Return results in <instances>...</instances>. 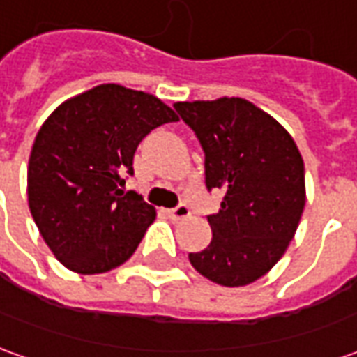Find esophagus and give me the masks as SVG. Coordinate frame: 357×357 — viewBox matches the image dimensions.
Instances as JSON below:
<instances>
[{
  "instance_id": "34e87169",
  "label": "esophagus",
  "mask_w": 357,
  "mask_h": 357,
  "mask_svg": "<svg viewBox=\"0 0 357 357\" xmlns=\"http://www.w3.org/2000/svg\"><path fill=\"white\" fill-rule=\"evenodd\" d=\"M168 216H170L174 222H179V220H185V218L191 216V210H189L187 204H179L176 208L168 210Z\"/></svg>"
}]
</instances>
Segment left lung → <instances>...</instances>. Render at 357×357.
I'll return each instance as SVG.
<instances>
[{
	"mask_svg": "<svg viewBox=\"0 0 357 357\" xmlns=\"http://www.w3.org/2000/svg\"><path fill=\"white\" fill-rule=\"evenodd\" d=\"M174 109L204 151L206 189L224 193L220 212L208 216L210 245L189 262L224 287L255 283L281 260L306 204L298 147L275 118L241 97Z\"/></svg>",
	"mask_w": 357,
	"mask_h": 357,
	"instance_id": "1",
	"label": "left lung"
}]
</instances>
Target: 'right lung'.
<instances>
[{"label":"right lung","instance_id":"add662e5","mask_svg":"<svg viewBox=\"0 0 357 357\" xmlns=\"http://www.w3.org/2000/svg\"><path fill=\"white\" fill-rule=\"evenodd\" d=\"M168 122L178 116L158 97L118 84L76 95L43 122L28 160V204L65 268L105 273L135 252L156 212L122 187L137 145Z\"/></svg>","mask_w":357,"mask_h":357}]
</instances>
